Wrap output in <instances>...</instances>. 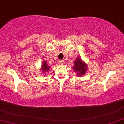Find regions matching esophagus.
Listing matches in <instances>:
<instances>
[{
    "instance_id": "1",
    "label": "esophagus",
    "mask_w": 124,
    "mask_h": 124,
    "mask_svg": "<svg viewBox=\"0 0 124 124\" xmlns=\"http://www.w3.org/2000/svg\"><path fill=\"white\" fill-rule=\"evenodd\" d=\"M59 63L61 65H64L65 64V62L63 61V60H61V61H59Z\"/></svg>"
}]
</instances>
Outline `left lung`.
I'll return each instance as SVG.
<instances>
[{"label":"left lung","mask_w":124,"mask_h":124,"mask_svg":"<svg viewBox=\"0 0 124 124\" xmlns=\"http://www.w3.org/2000/svg\"><path fill=\"white\" fill-rule=\"evenodd\" d=\"M87 65L83 63L82 60L80 58H77V60L74 62V66L73 67V70L77 72L79 76L84 75L86 72Z\"/></svg>","instance_id":"obj_1"}]
</instances>
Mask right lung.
<instances>
[{"label":"right lung","instance_id":"1","mask_svg":"<svg viewBox=\"0 0 124 124\" xmlns=\"http://www.w3.org/2000/svg\"><path fill=\"white\" fill-rule=\"evenodd\" d=\"M50 69V67L49 66L47 65V62L46 61L42 62V70H43L44 71H48V70Z\"/></svg>","mask_w":124,"mask_h":124}]
</instances>
